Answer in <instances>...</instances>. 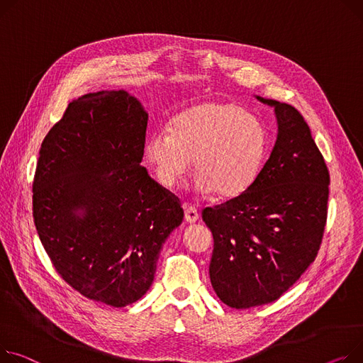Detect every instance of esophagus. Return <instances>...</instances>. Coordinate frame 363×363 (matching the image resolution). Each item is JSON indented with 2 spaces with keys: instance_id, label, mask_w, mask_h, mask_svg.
<instances>
[{
  "instance_id": "34e87169",
  "label": "esophagus",
  "mask_w": 363,
  "mask_h": 363,
  "mask_svg": "<svg viewBox=\"0 0 363 363\" xmlns=\"http://www.w3.org/2000/svg\"><path fill=\"white\" fill-rule=\"evenodd\" d=\"M184 213H185V222L186 223H196L199 220V211L196 210V207L184 204Z\"/></svg>"
}]
</instances>
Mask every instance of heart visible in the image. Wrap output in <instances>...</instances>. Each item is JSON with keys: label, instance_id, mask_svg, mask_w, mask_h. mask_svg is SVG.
<instances>
[{"label": "heart", "instance_id": "heart-1", "mask_svg": "<svg viewBox=\"0 0 363 363\" xmlns=\"http://www.w3.org/2000/svg\"><path fill=\"white\" fill-rule=\"evenodd\" d=\"M267 152L261 121L233 104H203L177 115L171 130H155L144 157L159 182L175 186L191 166L200 194L239 197L255 182Z\"/></svg>", "mask_w": 363, "mask_h": 363}]
</instances>
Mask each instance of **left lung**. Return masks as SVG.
Returning <instances> with one entry per match:
<instances>
[{"label":"left lung","instance_id":"8db88e82","mask_svg":"<svg viewBox=\"0 0 363 363\" xmlns=\"http://www.w3.org/2000/svg\"><path fill=\"white\" fill-rule=\"evenodd\" d=\"M255 98L274 108L270 157L244 194L203 211L214 240L211 286L236 309L270 303L296 283L317 257L327 220L330 174L303 116Z\"/></svg>","mask_w":363,"mask_h":363}]
</instances>
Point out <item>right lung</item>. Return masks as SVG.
Wrapping results in <instances>:
<instances>
[{
	"instance_id": "1",
	"label": "right lung",
	"mask_w": 363,
	"mask_h": 363,
	"mask_svg": "<svg viewBox=\"0 0 363 363\" xmlns=\"http://www.w3.org/2000/svg\"><path fill=\"white\" fill-rule=\"evenodd\" d=\"M147 119L125 90L80 96L42 141L33 179L35 226L57 272L115 308L149 291L184 219L178 199L140 164Z\"/></svg>"
}]
</instances>
